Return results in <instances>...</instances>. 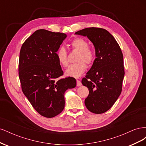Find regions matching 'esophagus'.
<instances>
[{"label":"esophagus","mask_w":146,"mask_h":146,"mask_svg":"<svg viewBox=\"0 0 146 146\" xmlns=\"http://www.w3.org/2000/svg\"><path fill=\"white\" fill-rule=\"evenodd\" d=\"M82 83H81V82L80 81V80H77V86H82Z\"/></svg>","instance_id":"34e87169"}]
</instances>
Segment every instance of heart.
<instances>
[{"instance_id":"obj_1","label":"heart","mask_w":146,"mask_h":146,"mask_svg":"<svg viewBox=\"0 0 146 146\" xmlns=\"http://www.w3.org/2000/svg\"><path fill=\"white\" fill-rule=\"evenodd\" d=\"M70 46L74 50L79 52L77 57V63L72 64L66 70L67 76L78 78L85 72L86 69V65H90L93 63L95 59V52L93 48L88 46V42L85 39L77 38L70 43ZM56 58L59 63L66 67L69 64L68 53L65 48L63 46L60 47L56 52Z\"/></svg>"}]
</instances>
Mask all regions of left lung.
Wrapping results in <instances>:
<instances>
[{"label": "left lung", "instance_id": "8db88e82", "mask_svg": "<svg viewBox=\"0 0 146 146\" xmlns=\"http://www.w3.org/2000/svg\"><path fill=\"white\" fill-rule=\"evenodd\" d=\"M76 35L87 36L93 43L96 58L82 83L89 90L85 104L95 114L106 112L120 96L124 77L123 54L116 39L107 30L90 27Z\"/></svg>", "mask_w": 146, "mask_h": 146}]
</instances>
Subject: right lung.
<instances>
[{"instance_id":"add662e5","label":"right lung","mask_w":146,"mask_h":146,"mask_svg":"<svg viewBox=\"0 0 146 146\" xmlns=\"http://www.w3.org/2000/svg\"><path fill=\"white\" fill-rule=\"evenodd\" d=\"M67 36L65 33L38 30L21 47L19 77L22 90L41 116L53 117L64 108V92L76 86L73 77L63 75L56 52Z\"/></svg>"}]
</instances>
